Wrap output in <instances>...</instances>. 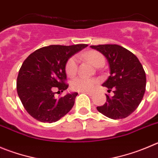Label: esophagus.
I'll return each mask as SVG.
<instances>
[{"label": "esophagus", "instance_id": "34e87169", "mask_svg": "<svg viewBox=\"0 0 158 158\" xmlns=\"http://www.w3.org/2000/svg\"><path fill=\"white\" fill-rule=\"evenodd\" d=\"M82 93H83V94H88L89 96H93L94 94V92H90V91H82Z\"/></svg>", "mask_w": 158, "mask_h": 158}]
</instances>
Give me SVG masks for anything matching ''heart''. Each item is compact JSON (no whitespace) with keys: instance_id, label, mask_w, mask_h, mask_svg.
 Returning a JSON list of instances; mask_svg holds the SVG:
<instances>
[{"instance_id":"1","label":"heart","mask_w":158,"mask_h":158,"mask_svg":"<svg viewBox=\"0 0 158 158\" xmlns=\"http://www.w3.org/2000/svg\"><path fill=\"white\" fill-rule=\"evenodd\" d=\"M82 57L88 62L95 67L99 68L105 64V58L101 53L95 51H90L82 54ZM78 69L77 58L72 57L68 60L65 65V72L69 77H73L76 74ZM97 81L94 79H88L85 77H78L72 81V86L75 89L79 91H90L96 87Z\"/></svg>"}]
</instances>
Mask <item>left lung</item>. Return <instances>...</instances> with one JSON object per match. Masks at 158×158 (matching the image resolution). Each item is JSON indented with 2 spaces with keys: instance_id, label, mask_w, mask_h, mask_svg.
<instances>
[{
  "instance_id": "obj_1",
  "label": "left lung",
  "mask_w": 158,
  "mask_h": 158,
  "mask_svg": "<svg viewBox=\"0 0 158 158\" xmlns=\"http://www.w3.org/2000/svg\"><path fill=\"white\" fill-rule=\"evenodd\" d=\"M107 58L110 76L102 84L113 89L112 97L106 94L107 102L97 110L111 119H122L138 107L146 90V73L135 54L117 44L90 46Z\"/></svg>"
}]
</instances>
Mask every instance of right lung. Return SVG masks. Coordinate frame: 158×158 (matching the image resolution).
I'll use <instances>...</instances> for the list:
<instances>
[{"label":"right lung","instance_id":"right-lung-1","mask_svg":"<svg viewBox=\"0 0 158 158\" xmlns=\"http://www.w3.org/2000/svg\"><path fill=\"white\" fill-rule=\"evenodd\" d=\"M87 44L72 46L51 45L29 54L19 72L17 92L28 113L41 122L52 123L70 111L78 93H68L57 99L58 92L68 89L65 65L68 60Z\"/></svg>","mask_w":158,"mask_h":158}]
</instances>
